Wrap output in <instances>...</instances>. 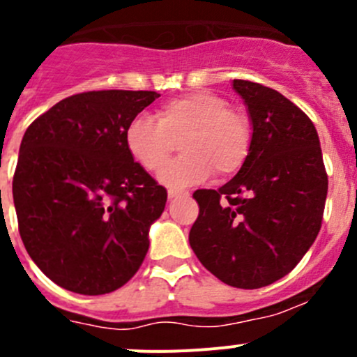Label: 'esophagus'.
<instances>
[{
	"label": "esophagus",
	"mask_w": 357,
	"mask_h": 357,
	"mask_svg": "<svg viewBox=\"0 0 357 357\" xmlns=\"http://www.w3.org/2000/svg\"><path fill=\"white\" fill-rule=\"evenodd\" d=\"M188 192H178V190H169V199H178V197H186Z\"/></svg>",
	"instance_id": "1"
}]
</instances>
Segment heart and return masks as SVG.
<instances>
[{
    "label": "heart",
    "instance_id": "obj_1",
    "mask_svg": "<svg viewBox=\"0 0 357 357\" xmlns=\"http://www.w3.org/2000/svg\"><path fill=\"white\" fill-rule=\"evenodd\" d=\"M183 133V158L165 167L174 149L172 139ZM123 141L134 162L148 172H158L160 181L171 188H185L204 181L216 171L228 176L248 160L252 144L249 120L230 109L221 96L213 92H190L160 106L157 119L139 113L129 120Z\"/></svg>",
    "mask_w": 357,
    "mask_h": 357
}]
</instances>
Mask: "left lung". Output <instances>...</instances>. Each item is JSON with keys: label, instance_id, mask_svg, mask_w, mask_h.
I'll return each instance as SVG.
<instances>
[{"label": "left lung", "instance_id": "8db88e82", "mask_svg": "<svg viewBox=\"0 0 357 357\" xmlns=\"http://www.w3.org/2000/svg\"><path fill=\"white\" fill-rule=\"evenodd\" d=\"M234 91L251 120V151L227 185L193 193L200 211L188 238L220 281L256 289L289 274L316 241L328 176L316 127L298 106L248 79H234Z\"/></svg>", "mask_w": 357, "mask_h": 357}]
</instances>
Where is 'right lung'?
<instances>
[{"mask_svg":"<svg viewBox=\"0 0 357 357\" xmlns=\"http://www.w3.org/2000/svg\"><path fill=\"white\" fill-rule=\"evenodd\" d=\"M157 98L83 92L52 106L24 134L12 186L20 237L40 271L68 291H115L146 256L167 192L134 162L123 130Z\"/></svg>","mask_w":357,"mask_h":357,"instance_id":"add662e5","label":"right lung"}]
</instances>
